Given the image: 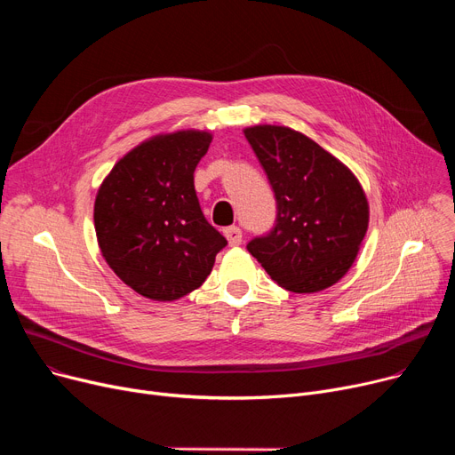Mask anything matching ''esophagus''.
Listing matches in <instances>:
<instances>
[{
  "label": "esophagus",
  "instance_id": "esophagus-1",
  "mask_svg": "<svg viewBox=\"0 0 455 455\" xmlns=\"http://www.w3.org/2000/svg\"><path fill=\"white\" fill-rule=\"evenodd\" d=\"M223 234H225V237L228 240V243L230 245H240L242 243V228L240 227H235V225H232V227H227L225 230H223Z\"/></svg>",
  "mask_w": 455,
  "mask_h": 455
}]
</instances>
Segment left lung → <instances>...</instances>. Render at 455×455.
<instances>
[{
    "mask_svg": "<svg viewBox=\"0 0 455 455\" xmlns=\"http://www.w3.org/2000/svg\"><path fill=\"white\" fill-rule=\"evenodd\" d=\"M276 199L275 227L247 251L282 288L315 293L350 269L369 227V203L345 164L290 127L245 129Z\"/></svg>",
    "mask_w": 455,
    "mask_h": 455,
    "instance_id": "8db88e82",
    "label": "left lung"
}]
</instances>
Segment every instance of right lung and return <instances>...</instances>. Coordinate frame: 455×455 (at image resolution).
<instances>
[{"label":"right lung","instance_id":"add662e5","mask_svg":"<svg viewBox=\"0 0 455 455\" xmlns=\"http://www.w3.org/2000/svg\"><path fill=\"white\" fill-rule=\"evenodd\" d=\"M210 141L201 131L155 136L119 160L98 191L100 249L143 297L165 302L201 288L227 245L203 215L194 186Z\"/></svg>","mask_w":455,"mask_h":455}]
</instances>
